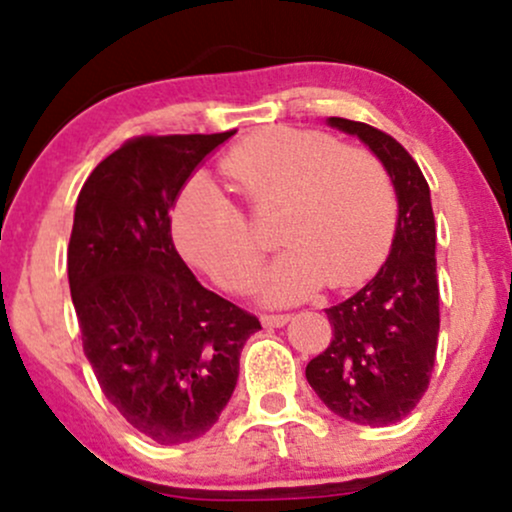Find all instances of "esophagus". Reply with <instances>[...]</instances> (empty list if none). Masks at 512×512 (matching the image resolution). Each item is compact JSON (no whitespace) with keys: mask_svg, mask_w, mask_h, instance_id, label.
I'll return each mask as SVG.
<instances>
[{"mask_svg":"<svg viewBox=\"0 0 512 512\" xmlns=\"http://www.w3.org/2000/svg\"><path fill=\"white\" fill-rule=\"evenodd\" d=\"M291 320V315H262L264 327H284Z\"/></svg>","mask_w":512,"mask_h":512,"instance_id":"esophagus-1","label":"esophagus"}]
</instances>
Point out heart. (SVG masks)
I'll return each mask as SVG.
<instances>
[{
  "label": "heart",
  "mask_w": 512,
  "mask_h": 512,
  "mask_svg": "<svg viewBox=\"0 0 512 512\" xmlns=\"http://www.w3.org/2000/svg\"><path fill=\"white\" fill-rule=\"evenodd\" d=\"M221 173L252 211H281L274 238L286 250L260 281L269 303L298 301L322 284L356 286L390 243L395 187L366 149H342L320 132L267 127L233 146ZM170 228L182 257L221 289L252 284L264 245L219 185L192 180L175 202Z\"/></svg>",
  "instance_id": "1"
}]
</instances>
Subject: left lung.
I'll return each mask as SVG.
<instances>
[{
  "label": "left lung",
  "instance_id": "8db88e82",
  "mask_svg": "<svg viewBox=\"0 0 512 512\" xmlns=\"http://www.w3.org/2000/svg\"><path fill=\"white\" fill-rule=\"evenodd\" d=\"M380 158L397 195L392 250L378 274L325 313L332 342L305 378L334 414L361 426L402 421L428 390L440 330L436 219L419 163L397 139L366 122L330 117Z\"/></svg>",
  "mask_w": 512,
  "mask_h": 512
}]
</instances>
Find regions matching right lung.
<instances>
[{"label": "right lung", "mask_w": 512, "mask_h": 512, "mask_svg": "<svg viewBox=\"0 0 512 512\" xmlns=\"http://www.w3.org/2000/svg\"><path fill=\"white\" fill-rule=\"evenodd\" d=\"M233 134L129 139L76 199L67 272L84 354L108 402L158 445L195 440L219 421L240 351L262 330L199 284L170 236L182 185Z\"/></svg>", "instance_id": "1"}]
</instances>
